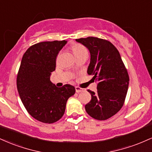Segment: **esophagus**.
Instances as JSON below:
<instances>
[{"label":"esophagus","mask_w":152,"mask_h":152,"mask_svg":"<svg viewBox=\"0 0 152 152\" xmlns=\"http://www.w3.org/2000/svg\"><path fill=\"white\" fill-rule=\"evenodd\" d=\"M84 91V89L82 88H80L78 86H76V93H80V92H83Z\"/></svg>","instance_id":"esophagus-1"}]
</instances>
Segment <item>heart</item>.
Returning a JSON list of instances; mask_svg holds the SVG:
<instances>
[{"label":"heart","mask_w":152,"mask_h":152,"mask_svg":"<svg viewBox=\"0 0 152 152\" xmlns=\"http://www.w3.org/2000/svg\"><path fill=\"white\" fill-rule=\"evenodd\" d=\"M71 48L74 56L77 58L88 55V50L83 45L79 44V43H74L73 45H71Z\"/></svg>","instance_id":"b5f03b06"}]
</instances>
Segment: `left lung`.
Here are the masks:
<instances>
[{
	"instance_id": "left-lung-1",
	"label": "left lung",
	"mask_w": 152,
	"mask_h": 152,
	"mask_svg": "<svg viewBox=\"0 0 152 152\" xmlns=\"http://www.w3.org/2000/svg\"><path fill=\"white\" fill-rule=\"evenodd\" d=\"M89 50L91 61L87 73L98 81L97 91L88 90L91 100L85 109L92 118L106 120L121 109L129 87L128 71L119 52L110 41L96 37L76 39Z\"/></svg>"
}]
</instances>
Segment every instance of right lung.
Instances as JSON below:
<instances>
[{
	"label": "right lung",
	"instance_id": "right-lung-1",
	"mask_svg": "<svg viewBox=\"0 0 152 152\" xmlns=\"http://www.w3.org/2000/svg\"><path fill=\"white\" fill-rule=\"evenodd\" d=\"M67 41H44L28 48L17 75V88L26 109L38 121L52 124L64 114L67 100L76 89L70 84L58 88L50 81L58 53Z\"/></svg>",
	"mask_w": 152,
	"mask_h": 152
}]
</instances>
